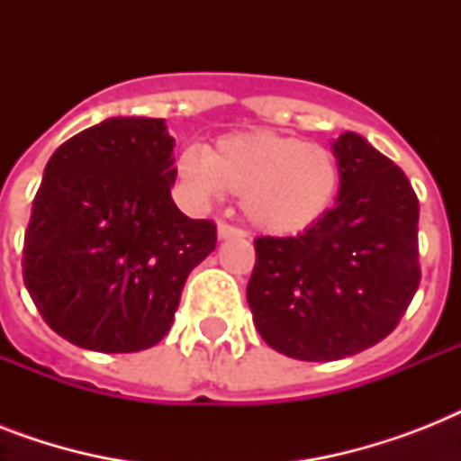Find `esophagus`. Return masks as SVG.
Wrapping results in <instances>:
<instances>
[{
  "label": "esophagus",
  "mask_w": 461,
  "mask_h": 461,
  "mask_svg": "<svg viewBox=\"0 0 461 461\" xmlns=\"http://www.w3.org/2000/svg\"><path fill=\"white\" fill-rule=\"evenodd\" d=\"M217 237L222 239H244L246 237V231L244 230H239V227H231V224L227 222H220L217 224Z\"/></svg>",
  "instance_id": "1"
}]
</instances>
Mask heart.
Here are the masks:
<instances>
[{
	"mask_svg": "<svg viewBox=\"0 0 461 461\" xmlns=\"http://www.w3.org/2000/svg\"><path fill=\"white\" fill-rule=\"evenodd\" d=\"M181 191L198 205L222 191L267 237H296L328 215L339 191V162L325 146L277 131L227 133L203 153L181 150L174 165Z\"/></svg>",
	"mask_w": 461,
	"mask_h": 461,
	"instance_id": "heart-1",
	"label": "heart"
}]
</instances>
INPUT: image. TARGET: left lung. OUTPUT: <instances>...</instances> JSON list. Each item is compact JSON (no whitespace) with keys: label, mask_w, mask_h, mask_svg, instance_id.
Wrapping results in <instances>:
<instances>
[{"label":"left lung","mask_w":461,"mask_h":461,"mask_svg":"<svg viewBox=\"0 0 461 461\" xmlns=\"http://www.w3.org/2000/svg\"><path fill=\"white\" fill-rule=\"evenodd\" d=\"M332 155L335 208L299 237L256 239L246 287L260 337L299 361H337L385 339L421 280L407 174L358 133L332 140Z\"/></svg>","instance_id":"obj_1"}]
</instances>
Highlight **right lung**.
<instances>
[{
  "mask_svg": "<svg viewBox=\"0 0 461 461\" xmlns=\"http://www.w3.org/2000/svg\"><path fill=\"white\" fill-rule=\"evenodd\" d=\"M174 179L165 119H104L54 150L25 231L23 282L57 335L129 354L169 332L188 273L217 241L215 224L174 205Z\"/></svg>",
  "mask_w": 461,
  "mask_h": 461,
  "instance_id": "right-lung-1",
  "label": "right lung"
}]
</instances>
